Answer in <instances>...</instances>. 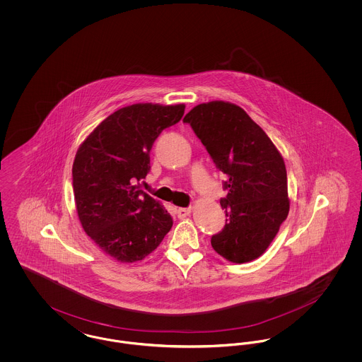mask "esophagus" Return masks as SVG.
Segmentation results:
<instances>
[{"instance_id": "34e87169", "label": "esophagus", "mask_w": 362, "mask_h": 362, "mask_svg": "<svg viewBox=\"0 0 362 362\" xmlns=\"http://www.w3.org/2000/svg\"><path fill=\"white\" fill-rule=\"evenodd\" d=\"M189 213H191V207H179V209H176V216H177L179 218L187 217Z\"/></svg>"}]
</instances>
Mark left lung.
I'll return each mask as SVG.
<instances>
[{
	"label": "left lung",
	"instance_id": "1",
	"mask_svg": "<svg viewBox=\"0 0 362 362\" xmlns=\"http://www.w3.org/2000/svg\"><path fill=\"white\" fill-rule=\"evenodd\" d=\"M205 145L216 168L226 175L220 199L224 228L211 247L233 263L259 258L274 240L289 213L288 177L272 139L239 105L210 102L183 119Z\"/></svg>",
	"mask_w": 362,
	"mask_h": 362
}]
</instances>
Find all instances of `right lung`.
Segmentation results:
<instances>
[{
    "instance_id": "obj_1",
    "label": "right lung",
    "mask_w": 362,
    "mask_h": 362,
    "mask_svg": "<svg viewBox=\"0 0 362 362\" xmlns=\"http://www.w3.org/2000/svg\"><path fill=\"white\" fill-rule=\"evenodd\" d=\"M185 104H133L107 117L73 163V192L86 235L107 255L132 263L155 251L173 226L170 213L134 186L151 171L156 138L182 119Z\"/></svg>"
}]
</instances>
